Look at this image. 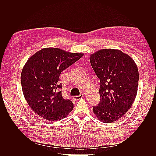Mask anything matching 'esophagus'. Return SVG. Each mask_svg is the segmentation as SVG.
<instances>
[{"instance_id":"34e87169","label":"esophagus","mask_w":156,"mask_h":156,"mask_svg":"<svg viewBox=\"0 0 156 156\" xmlns=\"http://www.w3.org/2000/svg\"><path fill=\"white\" fill-rule=\"evenodd\" d=\"M83 97V94H80L79 96H73V99L74 100H79L81 98H82Z\"/></svg>"}]
</instances>
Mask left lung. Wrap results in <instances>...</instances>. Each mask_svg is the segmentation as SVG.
<instances>
[{"instance_id": "left-lung-1", "label": "left lung", "mask_w": 156, "mask_h": 156, "mask_svg": "<svg viewBox=\"0 0 156 156\" xmlns=\"http://www.w3.org/2000/svg\"><path fill=\"white\" fill-rule=\"evenodd\" d=\"M100 79V101L93 107L97 119L112 123L131 108L138 90L139 71L131 56L119 49H101L90 56Z\"/></svg>"}]
</instances>
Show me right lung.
<instances>
[{"label":"right lung","mask_w":156,"mask_h":156,"mask_svg":"<svg viewBox=\"0 0 156 156\" xmlns=\"http://www.w3.org/2000/svg\"><path fill=\"white\" fill-rule=\"evenodd\" d=\"M83 56V53L48 48L28 59L21 75L23 93L30 107L42 119L58 121L72 111V101L62 96L59 77Z\"/></svg>","instance_id":"right-lung-1"}]
</instances>
